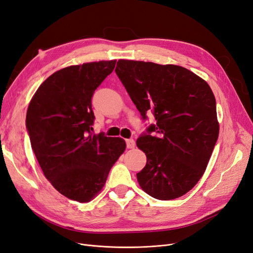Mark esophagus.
I'll use <instances>...</instances> for the list:
<instances>
[{"label": "esophagus", "instance_id": "34e87169", "mask_svg": "<svg viewBox=\"0 0 253 253\" xmlns=\"http://www.w3.org/2000/svg\"><path fill=\"white\" fill-rule=\"evenodd\" d=\"M126 147L127 148H134L135 145H136L134 139H126Z\"/></svg>", "mask_w": 253, "mask_h": 253}]
</instances>
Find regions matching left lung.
Listing matches in <instances>:
<instances>
[{"label":"left lung","mask_w":253,"mask_h":253,"mask_svg":"<svg viewBox=\"0 0 253 253\" xmlns=\"http://www.w3.org/2000/svg\"><path fill=\"white\" fill-rule=\"evenodd\" d=\"M115 73L142 119L153 112L157 120L137 139L147 158L137 173L140 187L160 200L185 195L204 175L219 135L211 87L172 64L120 59Z\"/></svg>","instance_id":"obj_1"}]
</instances>
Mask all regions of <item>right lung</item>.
<instances>
[{
    "mask_svg": "<svg viewBox=\"0 0 253 253\" xmlns=\"http://www.w3.org/2000/svg\"><path fill=\"white\" fill-rule=\"evenodd\" d=\"M116 60L72 65L49 76L28 107L26 126L44 176L65 197L88 203L126 149L121 138L93 134L91 98Z\"/></svg>",
    "mask_w": 253,
    "mask_h": 253,
    "instance_id": "right-lung-1",
    "label": "right lung"
}]
</instances>
